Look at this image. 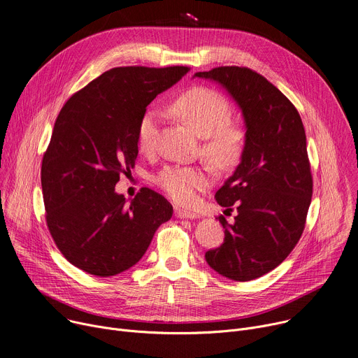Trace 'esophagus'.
Segmentation results:
<instances>
[{"mask_svg": "<svg viewBox=\"0 0 358 358\" xmlns=\"http://www.w3.org/2000/svg\"><path fill=\"white\" fill-rule=\"evenodd\" d=\"M174 214H176V217H178V219H197L199 216L196 213H189V211H184V210H181V208H176L174 210Z\"/></svg>", "mask_w": 358, "mask_h": 358, "instance_id": "obj_1", "label": "esophagus"}]
</instances>
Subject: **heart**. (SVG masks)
<instances>
[{"label": "heart", "instance_id": "heart-1", "mask_svg": "<svg viewBox=\"0 0 358 358\" xmlns=\"http://www.w3.org/2000/svg\"><path fill=\"white\" fill-rule=\"evenodd\" d=\"M171 112L184 121L200 138L201 152L214 165L229 169L239 161L245 131L230 121V108L226 99L213 89L197 86L181 93L171 103ZM159 115L148 109L139 119L136 144L142 154L155 150ZM154 182L178 204H192L197 193L211 182L210 173L203 166L166 165L154 177Z\"/></svg>", "mask_w": 358, "mask_h": 358}]
</instances>
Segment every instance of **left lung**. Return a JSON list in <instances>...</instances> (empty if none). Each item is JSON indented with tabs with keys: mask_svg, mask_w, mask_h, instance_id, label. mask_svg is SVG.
Wrapping results in <instances>:
<instances>
[{
	"mask_svg": "<svg viewBox=\"0 0 358 358\" xmlns=\"http://www.w3.org/2000/svg\"><path fill=\"white\" fill-rule=\"evenodd\" d=\"M227 90L246 127L241 164L216 193L234 223L220 248L206 252L211 269L246 282L279 266L296 246L313 197V176L301 116L291 101L248 67L222 66L197 71Z\"/></svg>",
	"mask_w": 358,
	"mask_h": 358,
	"instance_id": "8db88e82",
	"label": "left lung"
}]
</instances>
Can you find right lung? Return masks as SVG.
I'll return each mask as SVG.
<instances>
[{
    "label": "right lung",
    "instance_id": "right-lung-1",
    "mask_svg": "<svg viewBox=\"0 0 358 358\" xmlns=\"http://www.w3.org/2000/svg\"><path fill=\"white\" fill-rule=\"evenodd\" d=\"M189 69L115 67L76 92L62 108L41 164L47 227L76 268L113 276L147 252L173 206L150 188L129 203L115 192L138 155L139 119L157 94Z\"/></svg>",
    "mask_w": 358,
    "mask_h": 358
}]
</instances>
